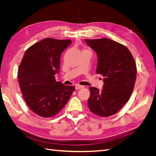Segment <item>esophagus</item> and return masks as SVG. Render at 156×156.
Instances as JSON below:
<instances>
[{"label":"esophagus","instance_id":"1","mask_svg":"<svg viewBox=\"0 0 156 156\" xmlns=\"http://www.w3.org/2000/svg\"><path fill=\"white\" fill-rule=\"evenodd\" d=\"M84 86L83 85H79V84H77L76 87H75V89L76 90H79V89H81V88H83Z\"/></svg>","mask_w":156,"mask_h":156}]
</instances>
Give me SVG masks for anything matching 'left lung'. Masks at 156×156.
<instances>
[{"label":"left lung","instance_id":"obj_1","mask_svg":"<svg viewBox=\"0 0 156 156\" xmlns=\"http://www.w3.org/2000/svg\"><path fill=\"white\" fill-rule=\"evenodd\" d=\"M98 55L96 73L103 78L101 91L89 87L90 111L101 117L116 114L129 100L136 77V68L126 46L108 38L84 40Z\"/></svg>","mask_w":156,"mask_h":156}]
</instances>
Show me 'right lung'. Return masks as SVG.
Returning <instances> with one entry per match:
<instances>
[{"label":"right lung","instance_id":"add662e5","mask_svg":"<svg viewBox=\"0 0 156 156\" xmlns=\"http://www.w3.org/2000/svg\"><path fill=\"white\" fill-rule=\"evenodd\" d=\"M70 40L45 38L28 48L19 66L18 82L30 110L41 117H53L66 105L75 88L56 81L63 51Z\"/></svg>","mask_w":156,"mask_h":156}]
</instances>
